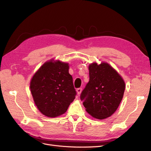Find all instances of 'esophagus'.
<instances>
[{
  "instance_id": "1",
  "label": "esophagus",
  "mask_w": 151,
  "mask_h": 151,
  "mask_svg": "<svg viewBox=\"0 0 151 151\" xmlns=\"http://www.w3.org/2000/svg\"><path fill=\"white\" fill-rule=\"evenodd\" d=\"M81 91H82V88H77V94H78L79 96L80 94L81 93Z\"/></svg>"
}]
</instances>
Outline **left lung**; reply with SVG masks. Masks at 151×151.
<instances>
[{
    "label": "left lung",
    "instance_id": "1",
    "mask_svg": "<svg viewBox=\"0 0 151 151\" xmlns=\"http://www.w3.org/2000/svg\"><path fill=\"white\" fill-rule=\"evenodd\" d=\"M89 81L80 98L86 110L97 119H104L115 112L122 101L125 83L117 72L106 63L89 66Z\"/></svg>",
    "mask_w": 151,
    "mask_h": 151
}]
</instances>
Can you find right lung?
Here are the masks:
<instances>
[{
    "label": "right lung",
    "instance_id": "1",
    "mask_svg": "<svg viewBox=\"0 0 151 151\" xmlns=\"http://www.w3.org/2000/svg\"><path fill=\"white\" fill-rule=\"evenodd\" d=\"M30 89L36 106L48 117L65 113L77 94L68 63L47 62L35 73Z\"/></svg>",
    "mask_w": 151,
    "mask_h": 151
}]
</instances>
